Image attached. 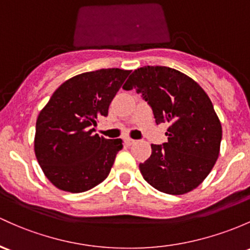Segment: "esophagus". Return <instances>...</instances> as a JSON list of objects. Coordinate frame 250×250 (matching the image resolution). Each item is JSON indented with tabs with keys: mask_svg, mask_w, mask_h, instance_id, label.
<instances>
[{
	"mask_svg": "<svg viewBox=\"0 0 250 250\" xmlns=\"http://www.w3.org/2000/svg\"><path fill=\"white\" fill-rule=\"evenodd\" d=\"M124 142H125L126 146H132V144L136 143L135 139H131V138H125Z\"/></svg>",
	"mask_w": 250,
	"mask_h": 250,
	"instance_id": "obj_1",
	"label": "esophagus"
}]
</instances>
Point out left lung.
<instances>
[{
    "instance_id": "obj_1",
    "label": "left lung",
    "mask_w": 250,
    "mask_h": 250,
    "mask_svg": "<svg viewBox=\"0 0 250 250\" xmlns=\"http://www.w3.org/2000/svg\"><path fill=\"white\" fill-rule=\"evenodd\" d=\"M123 88L142 94L156 124L169 125L167 143L151 144V156L139 165L144 180L167 194L197 188L213 168L222 141L208 94L187 75L160 65L137 69Z\"/></svg>"
}]
</instances>
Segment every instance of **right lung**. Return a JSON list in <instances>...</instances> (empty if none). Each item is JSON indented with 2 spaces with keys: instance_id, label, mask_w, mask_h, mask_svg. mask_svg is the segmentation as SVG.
I'll use <instances>...</instances> for the list:
<instances>
[{
  "instance_id": "1",
  "label": "right lung",
  "mask_w": 250,
  "mask_h": 250,
  "mask_svg": "<svg viewBox=\"0 0 250 250\" xmlns=\"http://www.w3.org/2000/svg\"><path fill=\"white\" fill-rule=\"evenodd\" d=\"M123 69H100L68 80L52 94L37 119L34 151L46 178L57 188L81 193L108 176L122 139L94 133L100 117L130 75Z\"/></svg>"
}]
</instances>
